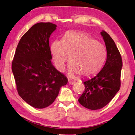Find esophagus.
<instances>
[{
  "mask_svg": "<svg viewBox=\"0 0 135 135\" xmlns=\"http://www.w3.org/2000/svg\"><path fill=\"white\" fill-rule=\"evenodd\" d=\"M68 83L70 84H74L75 83V82L73 80H71L70 79V80H68Z\"/></svg>",
  "mask_w": 135,
  "mask_h": 135,
  "instance_id": "obj_1",
  "label": "esophagus"
}]
</instances>
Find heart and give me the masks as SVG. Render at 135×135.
<instances>
[{
  "label": "heart",
  "instance_id": "heart-1",
  "mask_svg": "<svg viewBox=\"0 0 135 135\" xmlns=\"http://www.w3.org/2000/svg\"><path fill=\"white\" fill-rule=\"evenodd\" d=\"M51 52L56 68L63 71L70 57L68 74L84 78L93 76L101 70L107 57V51L102 44L86 33L70 31L62 40L52 42Z\"/></svg>",
  "mask_w": 135,
  "mask_h": 135
}]
</instances>
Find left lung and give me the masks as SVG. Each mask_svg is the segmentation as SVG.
Instances as JSON below:
<instances>
[{
	"mask_svg": "<svg viewBox=\"0 0 135 135\" xmlns=\"http://www.w3.org/2000/svg\"><path fill=\"white\" fill-rule=\"evenodd\" d=\"M107 57L104 66L95 76L83 80L85 90L78 99L84 108L97 110L109 103L120 90L123 62L117 47L111 37L102 30Z\"/></svg>",
	"mask_w": 135,
	"mask_h": 135,
	"instance_id": "1",
	"label": "left lung"
}]
</instances>
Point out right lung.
<instances>
[{
  "label": "right lung",
  "mask_w": 135,
  "mask_h": 135,
  "mask_svg": "<svg viewBox=\"0 0 135 135\" xmlns=\"http://www.w3.org/2000/svg\"><path fill=\"white\" fill-rule=\"evenodd\" d=\"M56 27L50 22L34 25L22 37L12 62L19 95L37 109L51 105L68 82L67 78L51 62L49 40Z\"/></svg>",
  "instance_id": "right-lung-1"
}]
</instances>
